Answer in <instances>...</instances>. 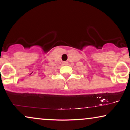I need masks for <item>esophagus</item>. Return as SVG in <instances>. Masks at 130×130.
<instances>
[{
	"label": "esophagus",
	"instance_id": "1",
	"mask_svg": "<svg viewBox=\"0 0 130 130\" xmlns=\"http://www.w3.org/2000/svg\"><path fill=\"white\" fill-rule=\"evenodd\" d=\"M63 65H67V64H68L67 62H63Z\"/></svg>",
	"mask_w": 130,
	"mask_h": 130
}]
</instances>
